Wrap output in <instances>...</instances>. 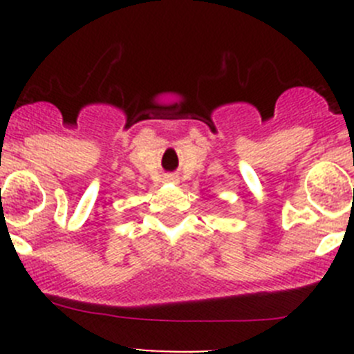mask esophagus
Segmentation results:
<instances>
[{
    "label": "esophagus",
    "mask_w": 354,
    "mask_h": 354,
    "mask_svg": "<svg viewBox=\"0 0 354 354\" xmlns=\"http://www.w3.org/2000/svg\"><path fill=\"white\" fill-rule=\"evenodd\" d=\"M166 180H167V181H176V176H174V174H167Z\"/></svg>",
    "instance_id": "1"
}]
</instances>
